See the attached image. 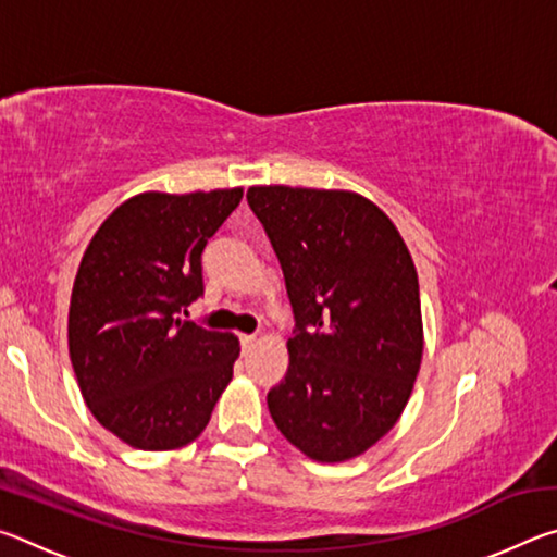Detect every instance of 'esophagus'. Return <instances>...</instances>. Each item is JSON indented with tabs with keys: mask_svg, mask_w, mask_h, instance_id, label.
<instances>
[{
	"mask_svg": "<svg viewBox=\"0 0 557 557\" xmlns=\"http://www.w3.org/2000/svg\"><path fill=\"white\" fill-rule=\"evenodd\" d=\"M256 342H258V336H256V334H243V336H240V346H243V351H248L250 346H256Z\"/></svg>",
	"mask_w": 557,
	"mask_h": 557,
	"instance_id": "obj_1",
	"label": "esophagus"
}]
</instances>
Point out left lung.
Segmentation results:
<instances>
[{
    "label": "left lung",
    "instance_id": "1",
    "mask_svg": "<svg viewBox=\"0 0 557 557\" xmlns=\"http://www.w3.org/2000/svg\"><path fill=\"white\" fill-rule=\"evenodd\" d=\"M295 312L275 425L317 461L373 447L408 405L422 361L420 285L408 245L354 191L250 186Z\"/></svg>",
    "mask_w": 557,
    "mask_h": 557
}]
</instances>
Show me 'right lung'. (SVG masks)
<instances>
[{
	"instance_id": "add662e5",
	"label": "right lung",
	"mask_w": 557,
	"mask_h": 557,
	"mask_svg": "<svg viewBox=\"0 0 557 557\" xmlns=\"http://www.w3.org/2000/svg\"><path fill=\"white\" fill-rule=\"evenodd\" d=\"M240 199V186L132 196L102 221L81 260L71 363L90 412L129 447L194 442L233 379L238 338L178 314L203 295L201 252Z\"/></svg>"
}]
</instances>
